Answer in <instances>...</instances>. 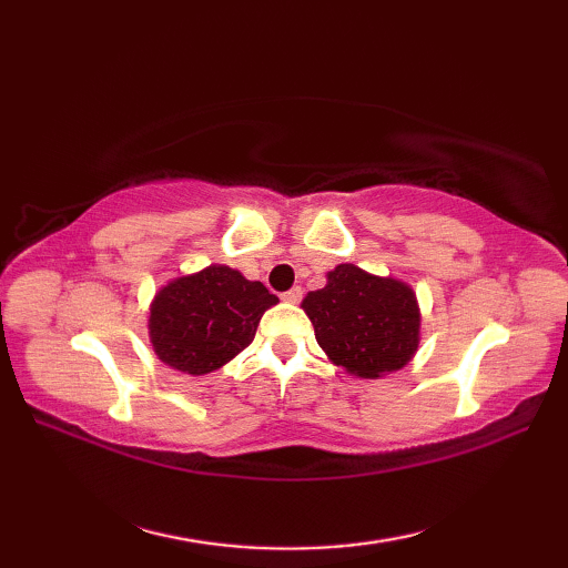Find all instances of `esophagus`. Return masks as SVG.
I'll list each match as a JSON object with an SVG mask.
<instances>
[{
    "mask_svg": "<svg viewBox=\"0 0 568 568\" xmlns=\"http://www.w3.org/2000/svg\"><path fill=\"white\" fill-rule=\"evenodd\" d=\"M285 303H291V305H295V303H300V300H303V287H291V291L287 293H283L281 295Z\"/></svg>",
    "mask_w": 568,
    "mask_h": 568,
    "instance_id": "1",
    "label": "esophagus"
}]
</instances>
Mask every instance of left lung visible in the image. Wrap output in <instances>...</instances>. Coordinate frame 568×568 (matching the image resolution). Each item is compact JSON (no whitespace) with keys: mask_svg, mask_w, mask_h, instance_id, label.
Wrapping results in <instances>:
<instances>
[{"mask_svg":"<svg viewBox=\"0 0 568 568\" xmlns=\"http://www.w3.org/2000/svg\"><path fill=\"white\" fill-rule=\"evenodd\" d=\"M317 344L332 364L358 378L403 368L419 344V307L413 287L342 263L327 285L303 300Z\"/></svg>","mask_w":568,"mask_h":568,"instance_id":"1","label":"left lung"}]
</instances>
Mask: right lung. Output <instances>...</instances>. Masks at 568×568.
I'll return each instance as SVG.
<instances>
[{
    "label": "right lung",
    "instance_id": "add662e5",
    "mask_svg": "<svg viewBox=\"0 0 568 568\" xmlns=\"http://www.w3.org/2000/svg\"><path fill=\"white\" fill-rule=\"evenodd\" d=\"M277 297L229 265L180 275L155 293L149 315L153 352L165 366L204 376L253 342L263 312Z\"/></svg>",
    "mask_w": 568,
    "mask_h": 568
}]
</instances>
